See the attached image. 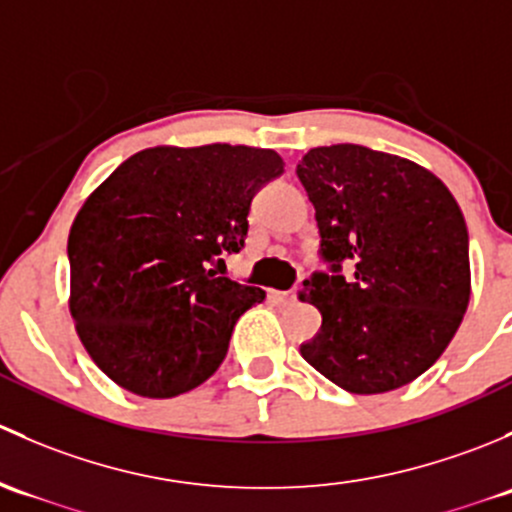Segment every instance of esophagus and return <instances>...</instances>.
Listing matches in <instances>:
<instances>
[{
    "label": "esophagus",
    "instance_id": "34e87169",
    "mask_svg": "<svg viewBox=\"0 0 512 512\" xmlns=\"http://www.w3.org/2000/svg\"><path fill=\"white\" fill-rule=\"evenodd\" d=\"M270 299L272 302H280V304H289L297 299V289H292V292H277V289H270Z\"/></svg>",
    "mask_w": 512,
    "mask_h": 512
}]
</instances>
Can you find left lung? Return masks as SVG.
<instances>
[{"mask_svg": "<svg viewBox=\"0 0 512 512\" xmlns=\"http://www.w3.org/2000/svg\"><path fill=\"white\" fill-rule=\"evenodd\" d=\"M297 178L329 267L304 280L302 299L322 312V329L299 352L349 394L411 384L436 364L471 299L456 198L414 160L354 143L312 148Z\"/></svg>", "mask_w": 512, "mask_h": 512, "instance_id": "obj_1", "label": "left lung"}]
</instances>
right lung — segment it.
Returning a JSON list of instances; mask_svg holds the SVG:
<instances>
[{
  "label": "right lung",
  "instance_id": "obj_1",
  "mask_svg": "<svg viewBox=\"0 0 512 512\" xmlns=\"http://www.w3.org/2000/svg\"><path fill=\"white\" fill-rule=\"evenodd\" d=\"M282 173L267 148L158 146L86 198L69 232V309L108 379L170 399L218 371L235 322L265 292L213 265L245 247L252 198Z\"/></svg>",
  "mask_w": 512,
  "mask_h": 512
}]
</instances>
